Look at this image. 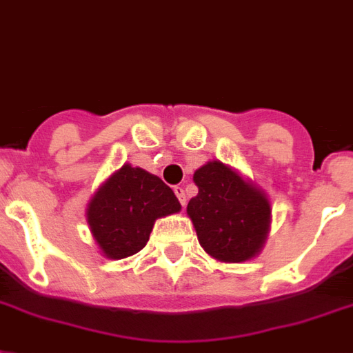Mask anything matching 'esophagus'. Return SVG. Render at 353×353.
Here are the masks:
<instances>
[{
	"instance_id": "1",
	"label": "esophagus",
	"mask_w": 353,
	"mask_h": 353,
	"mask_svg": "<svg viewBox=\"0 0 353 353\" xmlns=\"http://www.w3.org/2000/svg\"><path fill=\"white\" fill-rule=\"evenodd\" d=\"M174 194L179 198V202L182 203V208H185V191H183L182 185H176V188H174Z\"/></svg>"
}]
</instances>
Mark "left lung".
I'll list each match as a JSON object with an SVG mask.
<instances>
[{
  "mask_svg": "<svg viewBox=\"0 0 353 353\" xmlns=\"http://www.w3.org/2000/svg\"><path fill=\"white\" fill-rule=\"evenodd\" d=\"M193 180L198 194L189 200L188 214L203 250L225 263L260 254L270 225L267 194L220 160L194 171Z\"/></svg>",
  "mask_w": 353,
  "mask_h": 353,
  "instance_id": "left-lung-1",
  "label": "left lung"
}]
</instances>
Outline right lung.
Segmentation results:
<instances>
[{"label": "right lung", "instance_id": "add662e5", "mask_svg": "<svg viewBox=\"0 0 353 353\" xmlns=\"http://www.w3.org/2000/svg\"><path fill=\"white\" fill-rule=\"evenodd\" d=\"M180 209L173 189L159 176L124 164L93 194L86 220L103 254L122 260L144 249L157 218Z\"/></svg>", "mask_w": 353, "mask_h": 353}]
</instances>
